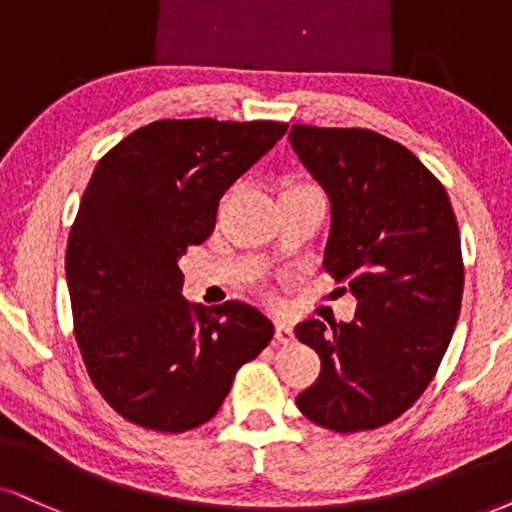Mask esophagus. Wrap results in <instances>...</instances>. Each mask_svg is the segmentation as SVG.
<instances>
[{
  "instance_id": "obj_1",
  "label": "esophagus",
  "mask_w": 512,
  "mask_h": 512,
  "mask_svg": "<svg viewBox=\"0 0 512 512\" xmlns=\"http://www.w3.org/2000/svg\"><path fill=\"white\" fill-rule=\"evenodd\" d=\"M293 338H295L293 328H290L286 321H276V342H278V345H290Z\"/></svg>"
}]
</instances>
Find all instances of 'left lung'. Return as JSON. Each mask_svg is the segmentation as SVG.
Returning a JSON list of instances; mask_svg holds the SVG:
<instances>
[{
    "mask_svg": "<svg viewBox=\"0 0 512 512\" xmlns=\"http://www.w3.org/2000/svg\"><path fill=\"white\" fill-rule=\"evenodd\" d=\"M290 144L331 200L323 269L357 297L354 321L295 328L321 359L295 404L340 435L383 428L435 378L461 314L454 208L409 148L371 129L293 125Z\"/></svg>",
    "mask_w": 512,
    "mask_h": 512,
    "instance_id": "obj_1",
    "label": "left lung"
}]
</instances>
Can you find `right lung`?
I'll return each instance as SVG.
<instances>
[{
	"label": "right lung",
	"mask_w": 512,
	"mask_h": 512,
	"mask_svg": "<svg viewBox=\"0 0 512 512\" xmlns=\"http://www.w3.org/2000/svg\"><path fill=\"white\" fill-rule=\"evenodd\" d=\"M286 129L155 120L96 165L66 250L73 331L94 387L132 425L179 435L208 423L274 338L250 304L186 302L179 257L208 241L219 198Z\"/></svg>",
	"instance_id": "1"
}]
</instances>
